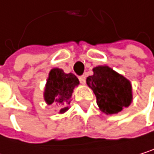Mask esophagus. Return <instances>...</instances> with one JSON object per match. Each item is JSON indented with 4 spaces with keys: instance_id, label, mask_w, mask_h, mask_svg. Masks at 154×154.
I'll list each match as a JSON object with an SVG mask.
<instances>
[{
    "instance_id": "1",
    "label": "esophagus",
    "mask_w": 154,
    "mask_h": 154,
    "mask_svg": "<svg viewBox=\"0 0 154 154\" xmlns=\"http://www.w3.org/2000/svg\"><path fill=\"white\" fill-rule=\"evenodd\" d=\"M79 80H80V82H81L82 84H85V82H86V78H85V76H84V75L80 76V77H79Z\"/></svg>"
}]
</instances>
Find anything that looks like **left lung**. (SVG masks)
Returning a JSON list of instances; mask_svg holds the SVG:
<instances>
[{
  "instance_id": "left-lung-1",
  "label": "left lung",
  "mask_w": 154,
  "mask_h": 154,
  "mask_svg": "<svg viewBox=\"0 0 154 154\" xmlns=\"http://www.w3.org/2000/svg\"><path fill=\"white\" fill-rule=\"evenodd\" d=\"M86 83L96 96V104L103 113L113 115L129 106L133 100L132 85L126 77L106 65L93 69Z\"/></svg>"
}]
</instances>
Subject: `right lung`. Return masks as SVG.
Instances as JSON below:
<instances>
[{"label":"right lung","instance_id":"add662e5","mask_svg":"<svg viewBox=\"0 0 154 154\" xmlns=\"http://www.w3.org/2000/svg\"><path fill=\"white\" fill-rule=\"evenodd\" d=\"M80 84L78 78L72 72L65 73L62 69L53 68L44 89V100L47 105L56 104L60 106L59 114H63L69 109L75 87Z\"/></svg>","mask_w":154,"mask_h":154}]
</instances>
